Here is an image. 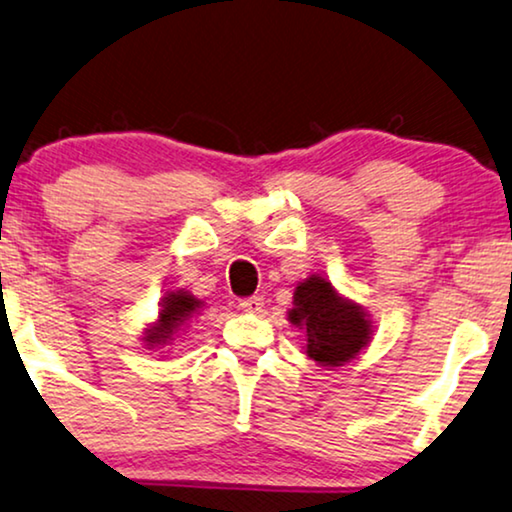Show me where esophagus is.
<instances>
[{
	"instance_id": "obj_1",
	"label": "esophagus",
	"mask_w": 512,
	"mask_h": 512,
	"mask_svg": "<svg viewBox=\"0 0 512 512\" xmlns=\"http://www.w3.org/2000/svg\"><path fill=\"white\" fill-rule=\"evenodd\" d=\"M240 307L244 312H261L263 310V298L261 296H251V298H242Z\"/></svg>"
}]
</instances>
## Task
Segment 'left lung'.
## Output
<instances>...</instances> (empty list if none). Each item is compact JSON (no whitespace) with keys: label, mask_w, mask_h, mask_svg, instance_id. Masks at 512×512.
I'll use <instances>...</instances> for the list:
<instances>
[{"label":"left lung","mask_w":512,"mask_h":512,"mask_svg":"<svg viewBox=\"0 0 512 512\" xmlns=\"http://www.w3.org/2000/svg\"><path fill=\"white\" fill-rule=\"evenodd\" d=\"M286 319L305 333V354L328 370L354 361L373 338L370 314L321 275L298 282Z\"/></svg>","instance_id":"1"}]
</instances>
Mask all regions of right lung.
<instances>
[{
	"instance_id": "right-lung-1",
	"label": "right lung",
	"mask_w": 512,
	"mask_h": 512,
	"mask_svg": "<svg viewBox=\"0 0 512 512\" xmlns=\"http://www.w3.org/2000/svg\"><path fill=\"white\" fill-rule=\"evenodd\" d=\"M205 307V300L195 298L186 289H170L160 300V310L156 321L146 324L142 333V342L146 349H167L179 338V333L188 326V321L198 317Z\"/></svg>"
}]
</instances>
